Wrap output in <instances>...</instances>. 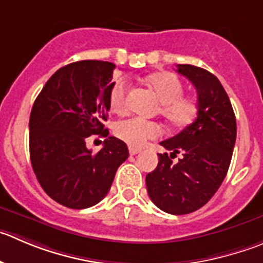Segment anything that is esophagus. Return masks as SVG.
I'll return each instance as SVG.
<instances>
[{
	"mask_svg": "<svg viewBox=\"0 0 263 263\" xmlns=\"http://www.w3.org/2000/svg\"><path fill=\"white\" fill-rule=\"evenodd\" d=\"M141 152V149L139 148H134V147H129V154L132 155V156H134V155L139 154Z\"/></svg>",
	"mask_w": 263,
	"mask_h": 263,
	"instance_id": "1",
	"label": "esophagus"
}]
</instances>
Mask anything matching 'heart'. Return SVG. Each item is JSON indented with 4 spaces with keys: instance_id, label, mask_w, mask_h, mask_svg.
Wrapping results in <instances>:
<instances>
[{
    "instance_id": "b5f03b06",
    "label": "heart",
    "mask_w": 263,
    "mask_h": 263,
    "mask_svg": "<svg viewBox=\"0 0 263 263\" xmlns=\"http://www.w3.org/2000/svg\"><path fill=\"white\" fill-rule=\"evenodd\" d=\"M148 86L156 92L161 102V114L174 126H186L196 117L197 101L195 97L183 96L184 87L181 80L173 73H156L147 77ZM127 90L129 82L119 80L109 91V109L114 114L124 115L127 111ZM115 136L130 147H143L149 139L161 134L157 122L147 121L141 117L122 120L115 125Z\"/></svg>"
}]
</instances>
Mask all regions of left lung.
I'll use <instances>...</instances> for the list:
<instances>
[{"label":"left lung","instance_id":"8db88e82","mask_svg":"<svg viewBox=\"0 0 263 263\" xmlns=\"http://www.w3.org/2000/svg\"><path fill=\"white\" fill-rule=\"evenodd\" d=\"M177 72L196 87L197 117L160 143L172 151L171 156L159 154V164L146 176V186L157 208L181 216L204 206L223 182L236 141V119L213 73L191 64H178ZM177 153L182 157L174 164L171 159Z\"/></svg>","mask_w":263,"mask_h":263}]
</instances>
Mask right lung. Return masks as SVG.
Segmentation results:
<instances>
[{"mask_svg":"<svg viewBox=\"0 0 263 263\" xmlns=\"http://www.w3.org/2000/svg\"><path fill=\"white\" fill-rule=\"evenodd\" d=\"M111 62L81 61L55 72L29 117V155L37 181L59 204L85 209L98 204L129 157L127 146L104 129L115 82ZM99 134L104 148L92 154L86 138Z\"/></svg>","mask_w":263,"mask_h":263,"instance_id":"right-lung-1","label":"right lung"}]
</instances>
